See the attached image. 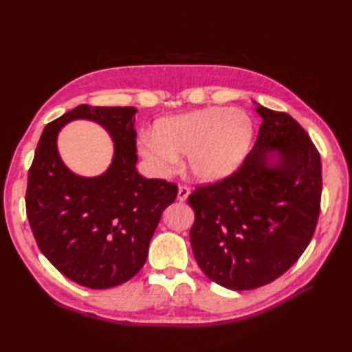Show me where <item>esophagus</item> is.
Returning <instances> with one entry per match:
<instances>
[{
    "label": "esophagus",
    "mask_w": 352,
    "mask_h": 352,
    "mask_svg": "<svg viewBox=\"0 0 352 352\" xmlns=\"http://www.w3.org/2000/svg\"><path fill=\"white\" fill-rule=\"evenodd\" d=\"M189 194H190V189L188 186H185V185H180L179 190H177V201H180V202L186 201Z\"/></svg>",
    "instance_id": "obj_1"
}]
</instances>
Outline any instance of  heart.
Segmentation results:
<instances>
[{
	"mask_svg": "<svg viewBox=\"0 0 352 352\" xmlns=\"http://www.w3.org/2000/svg\"><path fill=\"white\" fill-rule=\"evenodd\" d=\"M254 138V120L239 107H208L158 120L144 132L138 150L157 175H168L177 155L199 182H217L236 172Z\"/></svg>",
	"mask_w": 352,
	"mask_h": 352,
	"instance_id": "1",
	"label": "heart"
}]
</instances>
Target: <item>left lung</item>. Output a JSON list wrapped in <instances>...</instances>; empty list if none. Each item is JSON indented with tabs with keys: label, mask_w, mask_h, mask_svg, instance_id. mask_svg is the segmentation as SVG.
<instances>
[{
	"label": "left lung",
	"mask_w": 352,
	"mask_h": 352,
	"mask_svg": "<svg viewBox=\"0 0 352 352\" xmlns=\"http://www.w3.org/2000/svg\"><path fill=\"white\" fill-rule=\"evenodd\" d=\"M257 141L242 166L195 188L190 228L194 257L208 279L248 291L278 279L310 243L320 212V154L289 114L255 107ZM278 152L272 162L267 155Z\"/></svg>",
	"instance_id": "8db88e82"
}]
</instances>
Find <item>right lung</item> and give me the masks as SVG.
I'll use <instances>...</instances> for the list:
<instances>
[{"label": "right lung", "mask_w": 352, "mask_h": 352, "mask_svg": "<svg viewBox=\"0 0 352 352\" xmlns=\"http://www.w3.org/2000/svg\"><path fill=\"white\" fill-rule=\"evenodd\" d=\"M135 107L78 105L45 126L29 168L26 214L41 252L82 286L109 289L144 265L150 241L177 185L136 170ZM101 124L115 142L113 162L97 178L72 174L56 151V135L72 120Z\"/></svg>", "instance_id": "obj_1"}]
</instances>
